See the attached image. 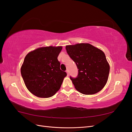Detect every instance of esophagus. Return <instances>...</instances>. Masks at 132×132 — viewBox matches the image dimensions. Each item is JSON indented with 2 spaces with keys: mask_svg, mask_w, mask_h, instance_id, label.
Masks as SVG:
<instances>
[{
  "mask_svg": "<svg viewBox=\"0 0 132 132\" xmlns=\"http://www.w3.org/2000/svg\"><path fill=\"white\" fill-rule=\"evenodd\" d=\"M66 73H67V76H69V72L68 70H66Z\"/></svg>",
  "mask_w": 132,
  "mask_h": 132,
  "instance_id": "obj_1",
  "label": "esophagus"
}]
</instances>
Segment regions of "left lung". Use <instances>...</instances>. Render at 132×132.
Listing matches in <instances>:
<instances>
[{
    "instance_id": "8db88e82",
    "label": "left lung",
    "mask_w": 132,
    "mask_h": 132,
    "mask_svg": "<svg viewBox=\"0 0 132 132\" xmlns=\"http://www.w3.org/2000/svg\"><path fill=\"white\" fill-rule=\"evenodd\" d=\"M65 48L79 69L77 78H70L75 89L84 95L101 91L106 84L110 73L104 52L87 43L67 45Z\"/></svg>"
}]
</instances>
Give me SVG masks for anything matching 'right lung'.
Listing matches in <instances>:
<instances>
[{
  "mask_svg": "<svg viewBox=\"0 0 132 132\" xmlns=\"http://www.w3.org/2000/svg\"><path fill=\"white\" fill-rule=\"evenodd\" d=\"M62 46L38 48L28 53L21 67L25 84L31 93L41 98L53 96L66 76L60 69L58 55Z\"/></svg>",
  "mask_w": 132,
  "mask_h": 132,
  "instance_id": "1",
  "label": "right lung"
}]
</instances>
